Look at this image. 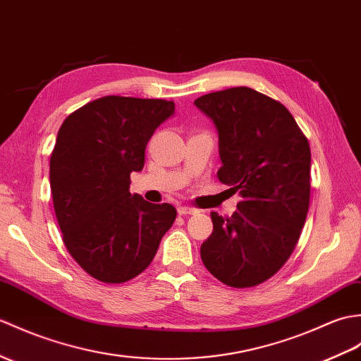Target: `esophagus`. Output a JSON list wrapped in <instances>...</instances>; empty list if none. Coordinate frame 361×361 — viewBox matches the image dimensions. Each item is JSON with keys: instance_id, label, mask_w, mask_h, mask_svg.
I'll return each mask as SVG.
<instances>
[{"instance_id": "obj_1", "label": "esophagus", "mask_w": 361, "mask_h": 361, "mask_svg": "<svg viewBox=\"0 0 361 361\" xmlns=\"http://www.w3.org/2000/svg\"><path fill=\"white\" fill-rule=\"evenodd\" d=\"M178 214L180 215H192V214H197V209L188 207V206H181V207H178Z\"/></svg>"}]
</instances>
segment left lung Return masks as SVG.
<instances>
[{"label":"left lung","mask_w":361,"mask_h":361,"mask_svg":"<svg viewBox=\"0 0 361 361\" xmlns=\"http://www.w3.org/2000/svg\"><path fill=\"white\" fill-rule=\"evenodd\" d=\"M219 130V180L238 192L232 216L211 212L201 259L231 288H254L279 272L301 235L311 197V147L280 102L250 87L195 99Z\"/></svg>","instance_id":"1"}]
</instances>
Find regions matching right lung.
Instances as JSON below:
<instances>
[{"label": "right lung", "mask_w": 361, "mask_h": 361, "mask_svg": "<svg viewBox=\"0 0 361 361\" xmlns=\"http://www.w3.org/2000/svg\"><path fill=\"white\" fill-rule=\"evenodd\" d=\"M173 102L107 95L72 112L50 155V190L63 241L98 281L120 284L152 263L177 211L129 192Z\"/></svg>", "instance_id": "right-lung-1"}]
</instances>
